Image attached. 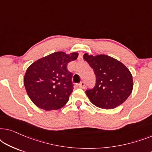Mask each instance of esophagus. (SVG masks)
<instances>
[{
  "label": "esophagus",
  "mask_w": 152,
  "mask_h": 152,
  "mask_svg": "<svg viewBox=\"0 0 152 152\" xmlns=\"http://www.w3.org/2000/svg\"><path fill=\"white\" fill-rule=\"evenodd\" d=\"M78 86L81 88H85V83L84 82H81L80 84H78Z\"/></svg>",
  "instance_id": "esophagus-1"
}]
</instances>
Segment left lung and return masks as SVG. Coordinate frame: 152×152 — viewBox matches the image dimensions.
<instances>
[{
	"label": "left lung",
	"instance_id": "8db88e82",
	"mask_svg": "<svg viewBox=\"0 0 152 152\" xmlns=\"http://www.w3.org/2000/svg\"><path fill=\"white\" fill-rule=\"evenodd\" d=\"M84 59L94 70L96 84L86 91L91 103L104 109H112L122 104L132 92V75L123 64L106 55H84Z\"/></svg>",
	"mask_w": 152,
	"mask_h": 152
}]
</instances>
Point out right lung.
<instances>
[{
	"instance_id": "right-lung-1",
	"label": "right lung",
	"mask_w": 152,
	"mask_h": 152,
	"mask_svg": "<svg viewBox=\"0 0 152 152\" xmlns=\"http://www.w3.org/2000/svg\"><path fill=\"white\" fill-rule=\"evenodd\" d=\"M78 53L56 52L37 60L27 69L23 83L29 97L45 111L63 107L73 90L72 74L68 64L77 59Z\"/></svg>"
}]
</instances>
